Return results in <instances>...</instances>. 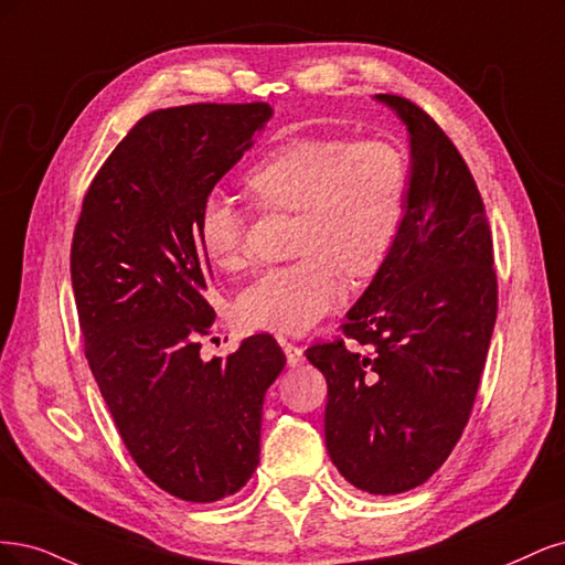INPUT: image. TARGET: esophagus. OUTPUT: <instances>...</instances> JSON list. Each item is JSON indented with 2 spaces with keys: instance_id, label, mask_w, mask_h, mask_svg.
I'll list each match as a JSON object with an SVG mask.
<instances>
[{
  "instance_id": "34e87169",
  "label": "esophagus",
  "mask_w": 565,
  "mask_h": 565,
  "mask_svg": "<svg viewBox=\"0 0 565 565\" xmlns=\"http://www.w3.org/2000/svg\"><path fill=\"white\" fill-rule=\"evenodd\" d=\"M284 352H286V361H288V366H300V363L305 361V352H302V348H298V344H284Z\"/></svg>"
}]
</instances>
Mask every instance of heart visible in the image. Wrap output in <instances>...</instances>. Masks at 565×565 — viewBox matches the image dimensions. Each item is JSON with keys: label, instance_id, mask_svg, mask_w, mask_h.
Here are the masks:
<instances>
[{"label": "heart", "instance_id": "obj_1", "mask_svg": "<svg viewBox=\"0 0 565 565\" xmlns=\"http://www.w3.org/2000/svg\"><path fill=\"white\" fill-rule=\"evenodd\" d=\"M263 211L296 213L288 265L267 267L234 302L244 331L300 335L342 296V273L373 277L402 232L411 161L398 145L366 138H296L277 145L244 178ZM206 258L225 271L246 265V215L209 192L196 213Z\"/></svg>", "mask_w": 565, "mask_h": 565}]
</instances>
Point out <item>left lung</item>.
Segmentation results:
<instances>
[{
  "label": "left lung",
  "mask_w": 565,
  "mask_h": 565,
  "mask_svg": "<svg viewBox=\"0 0 565 565\" xmlns=\"http://www.w3.org/2000/svg\"><path fill=\"white\" fill-rule=\"evenodd\" d=\"M411 134L402 232L348 312L305 354L329 385L323 434L340 475L371 495L423 486L475 408L498 317L493 236L462 154L423 107L377 94Z\"/></svg>",
  "instance_id": "obj_1"
}]
</instances>
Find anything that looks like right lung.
Instances as JSON below:
<instances>
[{"instance_id": "add662e5", "label": "right lung", "mask_w": 565, "mask_h": 565, "mask_svg": "<svg viewBox=\"0 0 565 565\" xmlns=\"http://www.w3.org/2000/svg\"><path fill=\"white\" fill-rule=\"evenodd\" d=\"M269 117L267 103L145 115L90 180L72 236L90 373L145 477L188 502L223 500L253 477L265 392L286 363L267 333L227 359L199 356L215 321L199 204Z\"/></svg>"}]
</instances>
